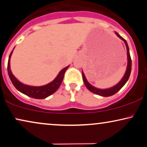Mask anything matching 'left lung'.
I'll use <instances>...</instances> for the list:
<instances>
[{"label":"left lung","mask_w":147,"mask_h":147,"mask_svg":"<svg viewBox=\"0 0 147 147\" xmlns=\"http://www.w3.org/2000/svg\"><path fill=\"white\" fill-rule=\"evenodd\" d=\"M116 35H117L119 38H121L123 42H125V45L126 46V49H127V69L126 71H125V75L123 76V77L122 79L121 80V81L119 82V83L117 84V85H115V86L110 88L108 89H98L96 88L94 86H92V85H90V84L88 82V81L86 79L84 73L82 72V78H83V80L84 82V84L88 89L94 94L100 95V96H112V95L115 94V93H117L118 91H119L120 89L122 88L123 86L125 85V84L127 82V81L128 80L129 76H130V73H131V69H132V60H131V57H130V55H129V47L128 45H127V42L124 38H123L121 36L119 35V34L116 32Z\"/></svg>","instance_id":"1"}]
</instances>
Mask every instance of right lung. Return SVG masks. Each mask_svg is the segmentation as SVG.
<instances>
[{"instance_id":"add662e5","label":"right lung","mask_w":147,"mask_h":147,"mask_svg":"<svg viewBox=\"0 0 147 147\" xmlns=\"http://www.w3.org/2000/svg\"><path fill=\"white\" fill-rule=\"evenodd\" d=\"M13 51H11L10 55L9 57L8 65H7V70H8V74L11 82L16 89L21 92L23 94L27 95V96L32 97L34 98L42 99L48 97L50 95L53 94V93L56 92L57 89L59 88L63 80L64 74L65 73L66 70L69 67V66L66 67L64 69H63L57 78L53 80L52 82L48 84L42 86H31L25 85L15 78L13 75L12 72L10 69V58L12 54Z\"/></svg>"}]
</instances>
